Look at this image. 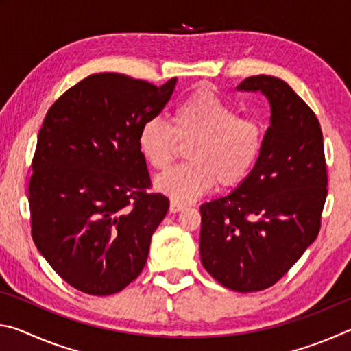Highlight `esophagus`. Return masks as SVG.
Wrapping results in <instances>:
<instances>
[{
  "label": "esophagus",
  "instance_id": "34e87169",
  "mask_svg": "<svg viewBox=\"0 0 351 351\" xmlns=\"http://www.w3.org/2000/svg\"><path fill=\"white\" fill-rule=\"evenodd\" d=\"M184 209H186V204H182V203H180V201H175V199L170 201V212L171 213L181 212Z\"/></svg>",
  "mask_w": 351,
  "mask_h": 351
}]
</instances>
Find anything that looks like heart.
Returning <instances> with one entry per match:
<instances>
[{
	"label": "heart",
	"mask_w": 351,
	"mask_h": 351,
	"mask_svg": "<svg viewBox=\"0 0 351 351\" xmlns=\"http://www.w3.org/2000/svg\"><path fill=\"white\" fill-rule=\"evenodd\" d=\"M178 138L187 145L186 164L156 178L154 187L180 203L197 199L215 186L234 187L249 175L263 148V130L239 112L215 93L199 90L176 106L171 127L153 117L142 123L138 147L142 158L156 170L173 161Z\"/></svg>",
	"instance_id": "b5f03b06"
}]
</instances>
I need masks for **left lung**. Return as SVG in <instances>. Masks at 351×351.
<instances>
[{
	"mask_svg": "<svg viewBox=\"0 0 351 351\" xmlns=\"http://www.w3.org/2000/svg\"><path fill=\"white\" fill-rule=\"evenodd\" d=\"M271 106L257 162L239 187L199 207V254L206 271L237 293L266 289L316 240L326 198L324 138L316 114L287 82L243 80Z\"/></svg>",
	"mask_w": 351,
	"mask_h": 351,
	"instance_id": "obj_1",
	"label": "left lung"
}]
</instances>
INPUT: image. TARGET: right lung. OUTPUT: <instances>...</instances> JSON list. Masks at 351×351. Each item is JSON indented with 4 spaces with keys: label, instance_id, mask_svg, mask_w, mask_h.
Returning a JSON list of instances; mask_svg holds the SVG:
<instances>
[{
    "label": "right lung",
    "instance_id": "add662e5",
    "mask_svg": "<svg viewBox=\"0 0 351 351\" xmlns=\"http://www.w3.org/2000/svg\"><path fill=\"white\" fill-rule=\"evenodd\" d=\"M176 83L94 74L47 111L29 182L32 239L52 269L82 293L116 294L144 269L169 199L147 193L150 175L138 133L167 105Z\"/></svg>",
    "mask_w": 351,
    "mask_h": 351
}]
</instances>
